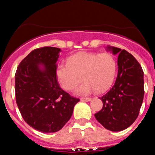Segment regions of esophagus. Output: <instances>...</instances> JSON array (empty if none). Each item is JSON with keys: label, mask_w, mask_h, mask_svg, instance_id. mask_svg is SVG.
<instances>
[{"label": "esophagus", "mask_w": 155, "mask_h": 155, "mask_svg": "<svg viewBox=\"0 0 155 155\" xmlns=\"http://www.w3.org/2000/svg\"><path fill=\"white\" fill-rule=\"evenodd\" d=\"M81 101H86V102H88V101H91V98H90V97H81Z\"/></svg>", "instance_id": "1"}]
</instances>
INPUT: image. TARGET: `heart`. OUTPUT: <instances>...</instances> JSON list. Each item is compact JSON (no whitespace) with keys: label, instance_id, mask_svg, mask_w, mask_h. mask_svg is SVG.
<instances>
[{"label":"heart","instance_id":"obj_1","mask_svg":"<svg viewBox=\"0 0 155 155\" xmlns=\"http://www.w3.org/2000/svg\"><path fill=\"white\" fill-rule=\"evenodd\" d=\"M117 64L111 53L80 51L68 58V63L59 64L56 75L60 86L67 91L74 90L84 80L77 92H102L111 86L116 77ZM83 78H81V76Z\"/></svg>","mask_w":155,"mask_h":155}]
</instances>
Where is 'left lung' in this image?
<instances>
[{
  "mask_svg": "<svg viewBox=\"0 0 155 155\" xmlns=\"http://www.w3.org/2000/svg\"><path fill=\"white\" fill-rule=\"evenodd\" d=\"M107 49L119 54L118 74L109 91L100 97L103 108L95 117L105 128L117 132L130 127L138 116L144 95L143 71L130 53L110 46Z\"/></svg>",
  "mask_w": 155,
  "mask_h": 155,
  "instance_id": "obj_1",
  "label": "left lung"
}]
</instances>
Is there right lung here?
I'll use <instances>...</instances> for the list:
<instances>
[{
    "label": "right lung",
    "instance_id": "1",
    "mask_svg": "<svg viewBox=\"0 0 155 155\" xmlns=\"http://www.w3.org/2000/svg\"><path fill=\"white\" fill-rule=\"evenodd\" d=\"M60 51L51 47L34 49L21 61L15 74L16 102L21 115L26 123L42 133L60 130L79 101L58 82L56 63Z\"/></svg>",
    "mask_w": 155,
    "mask_h": 155
}]
</instances>
